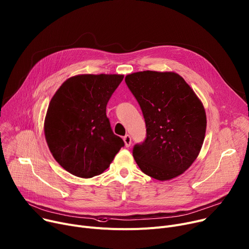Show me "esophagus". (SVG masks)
Instances as JSON below:
<instances>
[{
	"mask_svg": "<svg viewBox=\"0 0 249 249\" xmlns=\"http://www.w3.org/2000/svg\"><path fill=\"white\" fill-rule=\"evenodd\" d=\"M124 142L125 146L128 147V146H130V144H131V138H130L128 135H125V136L124 137Z\"/></svg>",
	"mask_w": 249,
	"mask_h": 249,
	"instance_id": "obj_1",
	"label": "esophagus"
}]
</instances>
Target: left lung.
<instances>
[{
    "instance_id": "obj_1",
    "label": "left lung",
    "mask_w": 249,
    "mask_h": 249,
    "mask_svg": "<svg viewBox=\"0 0 249 249\" xmlns=\"http://www.w3.org/2000/svg\"><path fill=\"white\" fill-rule=\"evenodd\" d=\"M145 122L146 138L132 156L143 174L168 180L183 174L201 149L206 114L197 95L178 73L143 71L125 76Z\"/></svg>"
}]
</instances>
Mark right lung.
Listing matches in <instances>:
<instances>
[{
  "label": "right lung",
  "mask_w": 249,
  "mask_h": 249,
  "mask_svg": "<svg viewBox=\"0 0 249 249\" xmlns=\"http://www.w3.org/2000/svg\"><path fill=\"white\" fill-rule=\"evenodd\" d=\"M123 79V74H78L52 98L45 137L53 159L70 174L83 178L103 174L124 145L106 113Z\"/></svg>",
  "instance_id": "right-lung-1"
}]
</instances>
